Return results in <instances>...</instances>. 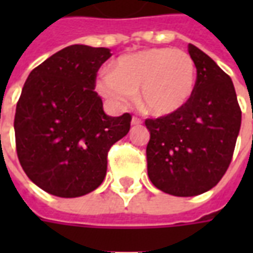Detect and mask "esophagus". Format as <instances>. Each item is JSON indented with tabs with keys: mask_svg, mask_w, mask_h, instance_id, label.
<instances>
[{
	"mask_svg": "<svg viewBox=\"0 0 253 253\" xmlns=\"http://www.w3.org/2000/svg\"><path fill=\"white\" fill-rule=\"evenodd\" d=\"M131 125L132 126H138V125H141V119H138V118H135V116H132Z\"/></svg>",
	"mask_w": 253,
	"mask_h": 253,
	"instance_id": "1",
	"label": "esophagus"
}]
</instances>
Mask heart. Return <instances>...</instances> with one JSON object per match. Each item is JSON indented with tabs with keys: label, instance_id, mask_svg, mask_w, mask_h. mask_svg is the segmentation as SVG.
I'll use <instances>...</instances> for the list:
<instances>
[{
	"label": "heart",
	"instance_id": "obj_1",
	"mask_svg": "<svg viewBox=\"0 0 253 253\" xmlns=\"http://www.w3.org/2000/svg\"><path fill=\"white\" fill-rule=\"evenodd\" d=\"M196 66L190 54L167 47L122 55L97 77V90L112 107L130 103L137 90L149 115L168 116L188 104L196 88Z\"/></svg>",
	"mask_w": 253,
	"mask_h": 253
}]
</instances>
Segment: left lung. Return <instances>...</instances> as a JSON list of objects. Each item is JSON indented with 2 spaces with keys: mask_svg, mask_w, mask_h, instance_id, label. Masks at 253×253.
Returning a JSON list of instances; mask_svg holds the SVG:
<instances>
[{
  "mask_svg": "<svg viewBox=\"0 0 253 253\" xmlns=\"http://www.w3.org/2000/svg\"><path fill=\"white\" fill-rule=\"evenodd\" d=\"M188 52L196 66V88L175 114L146 119L150 132L146 157L154 187L175 196L211 190L228 169L241 126L233 83L194 44Z\"/></svg>",
  "mask_w": 253,
  "mask_h": 253,
  "instance_id": "8db88e82",
  "label": "left lung"
}]
</instances>
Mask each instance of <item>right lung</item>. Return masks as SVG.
I'll return each instance as SVG.
<instances>
[{
	"label": "right lung",
	"instance_id": "obj_1",
	"mask_svg": "<svg viewBox=\"0 0 253 253\" xmlns=\"http://www.w3.org/2000/svg\"><path fill=\"white\" fill-rule=\"evenodd\" d=\"M105 47L73 44L47 58L25 81L14 115L16 149L32 183L61 198L103 183L107 153L130 130L131 115H107L94 92Z\"/></svg>",
	"mask_w": 253,
	"mask_h": 253
}]
</instances>
